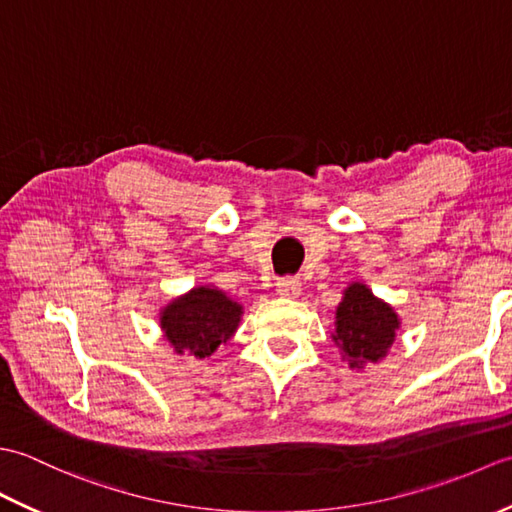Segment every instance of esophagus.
I'll return each mask as SVG.
<instances>
[{
	"label": "esophagus",
	"mask_w": 512,
	"mask_h": 512,
	"mask_svg": "<svg viewBox=\"0 0 512 512\" xmlns=\"http://www.w3.org/2000/svg\"><path fill=\"white\" fill-rule=\"evenodd\" d=\"M277 295L284 299H297L301 295V281L299 277H286L277 284Z\"/></svg>",
	"instance_id": "esophagus-1"
}]
</instances>
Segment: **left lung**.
Here are the masks:
<instances>
[{"label":"left lung","instance_id":"8db88e82","mask_svg":"<svg viewBox=\"0 0 512 512\" xmlns=\"http://www.w3.org/2000/svg\"><path fill=\"white\" fill-rule=\"evenodd\" d=\"M400 330V317L387 301L376 297L363 281H352L334 312L332 341L350 369L385 361Z\"/></svg>","mask_w":512,"mask_h":512}]
</instances>
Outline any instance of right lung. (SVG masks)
Returning a JSON list of instances; mask_svg holds the SVG:
<instances>
[{
	"mask_svg": "<svg viewBox=\"0 0 512 512\" xmlns=\"http://www.w3.org/2000/svg\"><path fill=\"white\" fill-rule=\"evenodd\" d=\"M244 306L213 284H200L160 308V330L176 354L209 358L233 339Z\"/></svg>",
	"mask_w": 512,
	"mask_h": 512,
	"instance_id": "right-lung-1",
	"label": "right lung"
}]
</instances>
